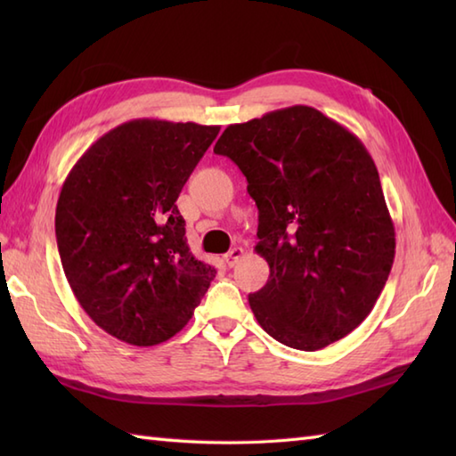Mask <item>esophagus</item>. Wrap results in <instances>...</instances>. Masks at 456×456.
<instances>
[{
	"mask_svg": "<svg viewBox=\"0 0 456 456\" xmlns=\"http://www.w3.org/2000/svg\"><path fill=\"white\" fill-rule=\"evenodd\" d=\"M243 255H245V248L243 247H235V248H231L229 253L223 256L225 258V265L227 266H235L240 258H243Z\"/></svg>",
	"mask_w": 456,
	"mask_h": 456,
	"instance_id": "1",
	"label": "esophagus"
}]
</instances>
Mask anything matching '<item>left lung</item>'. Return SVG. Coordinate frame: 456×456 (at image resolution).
<instances>
[{"label": "left lung", "mask_w": 456, "mask_h": 456, "mask_svg": "<svg viewBox=\"0 0 456 456\" xmlns=\"http://www.w3.org/2000/svg\"><path fill=\"white\" fill-rule=\"evenodd\" d=\"M216 154L247 176L270 276L248 296L265 331L297 351L343 338L372 312L394 265L395 233L361 139L307 105L229 125Z\"/></svg>", "instance_id": "1"}]
</instances>
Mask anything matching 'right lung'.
Returning <instances> with one entry per match:
<instances>
[{
    "label": "right lung",
    "mask_w": 456,
    "mask_h": 456,
    "mask_svg": "<svg viewBox=\"0 0 456 456\" xmlns=\"http://www.w3.org/2000/svg\"><path fill=\"white\" fill-rule=\"evenodd\" d=\"M217 133L133 119L95 141L62 183L54 229L66 280L92 322L123 343L168 341L216 278L190 253L176 200Z\"/></svg>",
    "instance_id": "add662e5"
}]
</instances>
